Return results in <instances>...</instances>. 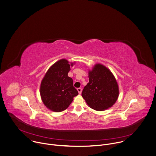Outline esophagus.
<instances>
[{
	"mask_svg": "<svg viewBox=\"0 0 156 156\" xmlns=\"http://www.w3.org/2000/svg\"><path fill=\"white\" fill-rule=\"evenodd\" d=\"M77 90H78V92L79 93V94H81V92H82V88L81 87H79V88L77 89Z\"/></svg>",
	"mask_w": 156,
	"mask_h": 156,
	"instance_id": "34e87169",
	"label": "esophagus"
}]
</instances>
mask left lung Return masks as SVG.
<instances>
[{
	"mask_svg": "<svg viewBox=\"0 0 156 156\" xmlns=\"http://www.w3.org/2000/svg\"><path fill=\"white\" fill-rule=\"evenodd\" d=\"M82 97L90 108L103 111L112 107L119 96V87L112 73L106 67L96 64L89 72V83Z\"/></svg>",
	"mask_w": 156,
	"mask_h": 156,
	"instance_id": "obj_1",
	"label": "left lung"
}]
</instances>
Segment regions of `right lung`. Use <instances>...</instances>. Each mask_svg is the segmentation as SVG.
I'll list each match as a JSON object with an SVG mask.
<instances>
[{"mask_svg":"<svg viewBox=\"0 0 156 156\" xmlns=\"http://www.w3.org/2000/svg\"><path fill=\"white\" fill-rule=\"evenodd\" d=\"M73 66V64H71ZM70 66L61 59L52 66L41 81L40 95L44 105L49 110L61 112L67 109L78 94L73 87V80L68 76Z\"/></svg>","mask_w":156,"mask_h":156,"instance_id":"obj_1","label":"right lung"}]
</instances>
